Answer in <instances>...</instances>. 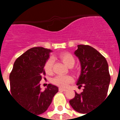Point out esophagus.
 <instances>
[{
  "label": "esophagus",
  "mask_w": 120,
  "mask_h": 120,
  "mask_svg": "<svg viewBox=\"0 0 120 120\" xmlns=\"http://www.w3.org/2000/svg\"><path fill=\"white\" fill-rule=\"evenodd\" d=\"M65 90H67L66 89L62 88V87H60V88H59V91H65Z\"/></svg>",
  "instance_id": "34e87169"
}]
</instances>
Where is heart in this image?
I'll return each mask as SVG.
<instances>
[{
	"mask_svg": "<svg viewBox=\"0 0 120 120\" xmlns=\"http://www.w3.org/2000/svg\"><path fill=\"white\" fill-rule=\"evenodd\" d=\"M58 57L65 65L68 67H72L75 64V58L71 53L68 52H63L58 55ZM52 65H53V60L49 58L46 61L44 65V70L45 73L50 74L52 72ZM73 81V78L71 76L59 75L56 76L53 79V82L56 85L60 87H65Z\"/></svg>",
	"mask_w": 120,
	"mask_h": 120,
	"instance_id": "1",
	"label": "heart"
}]
</instances>
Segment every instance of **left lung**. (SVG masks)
<instances>
[{
    "label": "left lung",
    "instance_id": "1",
    "mask_svg": "<svg viewBox=\"0 0 120 120\" xmlns=\"http://www.w3.org/2000/svg\"><path fill=\"white\" fill-rule=\"evenodd\" d=\"M75 55L81 65L76 85L84 88L80 94L75 92V98L69 103L76 112L87 114L107 96L111 81L108 64L97 50L87 45H78Z\"/></svg>",
    "mask_w": 120,
    "mask_h": 120
}]
</instances>
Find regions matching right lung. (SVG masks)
I'll return each mask as SVG.
<instances>
[{
    "label": "right lung",
    "mask_w": 120,
    "mask_h": 120,
    "mask_svg": "<svg viewBox=\"0 0 120 120\" xmlns=\"http://www.w3.org/2000/svg\"><path fill=\"white\" fill-rule=\"evenodd\" d=\"M51 52L42 47L28 49L15 60L9 75L12 96L25 109L37 115L47 111L58 91V87L51 83L44 90L40 88V82L45 75V63Z\"/></svg>",
    "instance_id": "right-lung-1"
}]
</instances>
